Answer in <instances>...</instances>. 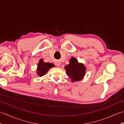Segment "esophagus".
<instances>
[{"label": "esophagus", "instance_id": "obj_1", "mask_svg": "<svg viewBox=\"0 0 124 124\" xmlns=\"http://www.w3.org/2000/svg\"><path fill=\"white\" fill-rule=\"evenodd\" d=\"M55 64H56V65H57V67H60V65H61V63H60V62H56V63H55Z\"/></svg>", "mask_w": 124, "mask_h": 124}]
</instances>
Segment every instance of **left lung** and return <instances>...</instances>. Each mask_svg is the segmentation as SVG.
Segmentation results:
<instances>
[{
  "label": "left lung",
  "mask_w": 124,
  "mask_h": 124,
  "mask_svg": "<svg viewBox=\"0 0 124 124\" xmlns=\"http://www.w3.org/2000/svg\"><path fill=\"white\" fill-rule=\"evenodd\" d=\"M67 75L71 79L72 82L82 79L85 75L86 68L83 63H79L75 57H71L69 64L65 67Z\"/></svg>",
  "instance_id": "8db88e82"
}]
</instances>
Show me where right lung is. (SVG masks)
I'll return each mask as SVG.
<instances>
[{
	"mask_svg": "<svg viewBox=\"0 0 124 124\" xmlns=\"http://www.w3.org/2000/svg\"><path fill=\"white\" fill-rule=\"evenodd\" d=\"M53 67H54V65L53 64L48 62L45 63L44 62L43 59H40L37 65V73L39 77H42V76L46 74L49 69H51V68Z\"/></svg>",
	"mask_w": 124,
	"mask_h": 124,
	"instance_id": "obj_1",
	"label": "right lung"
}]
</instances>
